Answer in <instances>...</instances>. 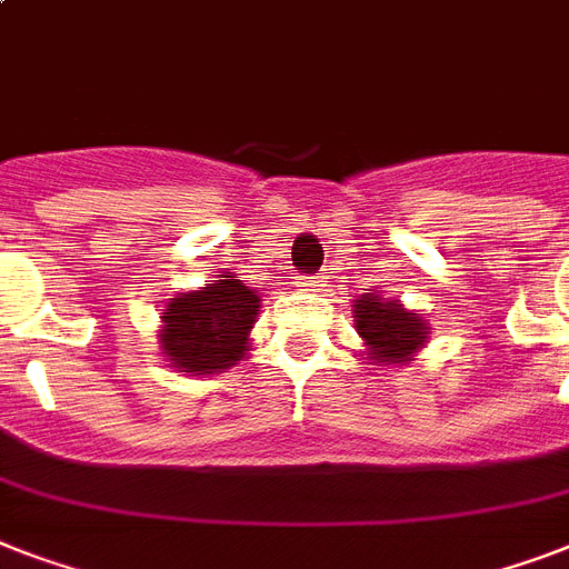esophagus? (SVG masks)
Segmentation results:
<instances>
[{
	"mask_svg": "<svg viewBox=\"0 0 569 569\" xmlns=\"http://www.w3.org/2000/svg\"><path fill=\"white\" fill-rule=\"evenodd\" d=\"M298 286H301L303 292H316V289L321 286V280L319 277H301V280H298Z\"/></svg>",
	"mask_w": 569,
	"mask_h": 569,
	"instance_id": "esophagus-1",
	"label": "esophagus"
}]
</instances>
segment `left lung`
I'll use <instances>...</instances> for the list:
<instances>
[{
    "label": "left lung",
    "instance_id": "left-lung-1",
    "mask_svg": "<svg viewBox=\"0 0 569 569\" xmlns=\"http://www.w3.org/2000/svg\"><path fill=\"white\" fill-rule=\"evenodd\" d=\"M355 328L363 339L366 360L372 366H407L428 346L431 325L422 310H407L398 298H383L378 289H366L355 303Z\"/></svg>",
    "mask_w": 569,
    "mask_h": 569
}]
</instances>
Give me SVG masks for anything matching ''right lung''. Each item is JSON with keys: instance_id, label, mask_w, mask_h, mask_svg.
I'll list each match as a JSON object with an SVG mask.
<instances>
[{"instance_id": "1", "label": "right lung", "mask_w": 569, "mask_h": 569, "mask_svg": "<svg viewBox=\"0 0 569 569\" xmlns=\"http://www.w3.org/2000/svg\"><path fill=\"white\" fill-rule=\"evenodd\" d=\"M257 289L221 271L191 292L164 301L159 348L164 363L186 375H218L250 351V330L257 325Z\"/></svg>"}]
</instances>
